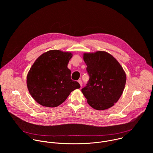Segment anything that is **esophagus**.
<instances>
[{
    "label": "esophagus",
    "mask_w": 153,
    "mask_h": 153,
    "mask_svg": "<svg viewBox=\"0 0 153 153\" xmlns=\"http://www.w3.org/2000/svg\"><path fill=\"white\" fill-rule=\"evenodd\" d=\"M78 82L79 83L80 85L82 86V81L81 80H78Z\"/></svg>",
    "instance_id": "obj_1"
}]
</instances>
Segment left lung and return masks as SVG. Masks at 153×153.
Masks as SVG:
<instances>
[{"mask_svg": "<svg viewBox=\"0 0 153 153\" xmlns=\"http://www.w3.org/2000/svg\"><path fill=\"white\" fill-rule=\"evenodd\" d=\"M90 79L82 92L95 110H104L116 103L126 83V74L118 61L105 51L84 53Z\"/></svg>", "mask_w": 153, "mask_h": 153, "instance_id": "1", "label": "left lung"}]
</instances>
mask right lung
<instances>
[{
    "label": "right lung",
    "instance_id": "obj_1",
    "mask_svg": "<svg viewBox=\"0 0 153 153\" xmlns=\"http://www.w3.org/2000/svg\"><path fill=\"white\" fill-rule=\"evenodd\" d=\"M70 52L50 50L40 56L31 67L27 79L30 94L40 105L56 107L62 104L71 91L80 88L71 79L68 63Z\"/></svg>",
    "mask_w": 153,
    "mask_h": 153
}]
</instances>
